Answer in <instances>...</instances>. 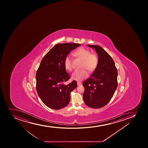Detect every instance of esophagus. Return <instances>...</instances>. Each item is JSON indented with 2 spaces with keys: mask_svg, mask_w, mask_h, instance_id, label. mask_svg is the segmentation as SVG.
I'll return each mask as SVG.
<instances>
[{
  "mask_svg": "<svg viewBox=\"0 0 148 148\" xmlns=\"http://www.w3.org/2000/svg\"><path fill=\"white\" fill-rule=\"evenodd\" d=\"M77 84H78V85H81L82 84L81 82H77Z\"/></svg>",
  "mask_w": 148,
  "mask_h": 148,
  "instance_id": "esophagus-1",
  "label": "esophagus"
}]
</instances>
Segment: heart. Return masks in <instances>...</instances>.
<instances>
[{"instance_id": "b5f03b06", "label": "heart", "mask_w": 148, "mask_h": 148, "mask_svg": "<svg viewBox=\"0 0 148 148\" xmlns=\"http://www.w3.org/2000/svg\"><path fill=\"white\" fill-rule=\"evenodd\" d=\"M73 55L83 61L82 69H86L90 72H92L98 66L99 59L95 53H91V51L87 49L81 47L73 53ZM64 67L69 71H71L72 67V59L69 55L66 56L64 61ZM88 76V72L85 69L75 71L72 75V79L77 81H82Z\"/></svg>"}]
</instances>
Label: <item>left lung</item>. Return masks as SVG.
Returning <instances> with one entry per match:
<instances>
[{
  "label": "left lung",
  "instance_id": "obj_1",
  "mask_svg": "<svg viewBox=\"0 0 148 148\" xmlns=\"http://www.w3.org/2000/svg\"><path fill=\"white\" fill-rule=\"evenodd\" d=\"M98 54V66L90 78L84 81L83 98L88 107L99 108L111 100L118 86V71L112 57L98 45H88Z\"/></svg>",
  "mask_w": 148,
  "mask_h": 148
}]
</instances>
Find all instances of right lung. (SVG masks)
I'll list each match as a JSON object with an SVG mask.
<instances>
[{
  "instance_id": "add662e5",
  "label": "right lung",
  "mask_w": 148,
  "mask_h": 148,
  "mask_svg": "<svg viewBox=\"0 0 148 148\" xmlns=\"http://www.w3.org/2000/svg\"><path fill=\"white\" fill-rule=\"evenodd\" d=\"M80 45L72 43L56 44L41 60L36 75V87L41 101L51 109L66 107L70 101V92L77 86L76 81L64 84L70 76L64 67V61L72 50Z\"/></svg>"
}]
</instances>
